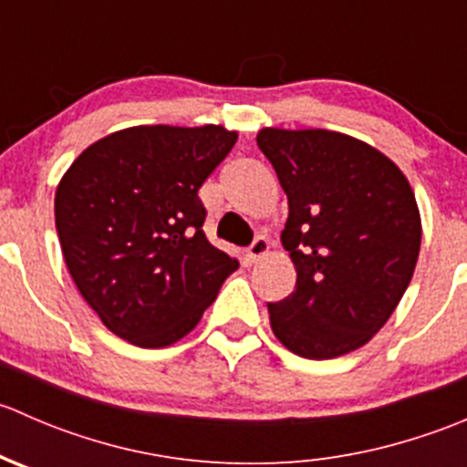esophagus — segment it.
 Masks as SVG:
<instances>
[{
  "label": "esophagus",
  "instance_id": "obj_1",
  "mask_svg": "<svg viewBox=\"0 0 467 467\" xmlns=\"http://www.w3.org/2000/svg\"><path fill=\"white\" fill-rule=\"evenodd\" d=\"M268 248H271V242H268L266 237H257L255 242H253V246L248 248V253H246V260L251 262V264L260 262L262 257L266 255V253H268Z\"/></svg>",
  "mask_w": 467,
  "mask_h": 467
}]
</instances>
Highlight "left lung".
<instances>
[{
	"mask_svg": "<svg viewBox=\"0 0 467 467\" xmlns=\"http://www.w3.org/2000/svg\"><path fill=\"white\" fill-rule=\"evenodd\" d=\"M257 146L289 201L282 246L298 275L268 303L273 334L305 359L348 355L384 327L416 271L411 185L381 150L337 130L266 126Z\"/></svg>",
	"mask_w": 467,
	"mask_h": 467,
	"instance_id": "8db88e82",
	"label": "left lung"
}]
</instances>
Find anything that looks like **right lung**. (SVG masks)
Returning a JSON list of instances; mask_svg holds the SVG:
<instances>
[{"instance_id": "1", "label": "right lung", "mask_w": 467, "mask_h": 467, "mask_svg": "<svg viewBox=\"0 0 467 467\" xmlns=\"http://www.w3.org/2000/svg\"><path fill=\"white\" fill-rule=\"evenodd\" d=\"M237 138L219 124L130 126L89 144L60 178L54 207L67 271L124 341H181L237 271V257L207 242L199 199Z\"/></svg>"}]
</instances>
